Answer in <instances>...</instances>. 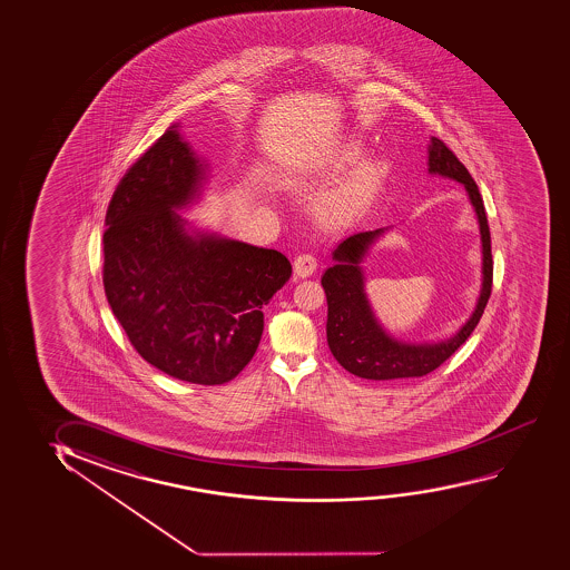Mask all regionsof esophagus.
I'll return each instance as SVG.
<instances>
[{
	"mask_svg": "<svg viewBox=\"0 0 570 570\" xmlns=\"http://www.w3.org/2000/svg\"><path fill=\"white\" fill-rule=\"evenodd\" d=\"M316 267H318V262H316V258H314L312 254H301V256H296L295 262H293V269H295L296 277H308V275L316 272Z\"/></svg>",
	"mask_w": 570,
	"mask_h": 570,
	"instance_id": "obj_1",
	"label": "esophagus"
}]
</instances>
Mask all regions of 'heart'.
<instances>
[{"mask_svg": "<svg viewBox=\"0 0 570 570\" xmlns=\"http://www.w3.org/2000/svg\"><path fill=\"white\" fill-rule=\"evenodd\" d=\"M365 153L366 144L361 137L347 136L316 155L314 173L318 178H334L356 167L316 199L314 213L324 227H347L379 198L386 178V160L379 155L363 159Z\"/></svg>", "mask_w": 570, "mask_h": 570, "instance_id": "heart-1", "label": "heart"}]
</instances>
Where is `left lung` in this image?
I'll return each mask as SVG.
<instances>
[{
	"label": "left lung",
	"mask_w": 570,
	"mask_h": 570,
	"mask_svg": "<svg viewBox=\"0 0 570 570\" xmlns=\"http://www.w3.org/2000/svg\"><path fill=\"white\" fill-rule=\"evenodd\" d=\"M429 175L450 178L462 184L478 215L481 233V254H483V282L479 291L475 311L452 337L436 343H407L395 340L387 334L372 311L365 291V272L363 259L371 250L372 244L380 236L386 235L392 227L376 228L368 233L345 238L332 252L334 266L327 267L322 275V287L327 298V345L337 363L366 380L415 379L446 361L462 345L483 316L487 301L493 285V256H491V233L487 223L485 205L479 194L478 184L473 183L468 168L463 167L454 153L442 144L439 137H431L429 144Z\"/></svg>",
	"instance_id": "left-lung-1"
}]
</instances>
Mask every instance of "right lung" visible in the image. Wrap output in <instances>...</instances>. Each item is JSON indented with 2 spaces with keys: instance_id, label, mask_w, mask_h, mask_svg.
Wrapping results in <instances>:
<instances>
[{
  "instance_id": "obj_1",
  "label": "right lung",
  "mask_w": 570,
  "mask_h": 570,
  "mask_svg": "<svg viewBox=\"0 0 570 570\" xmlns=\"http://www.w3.org/2000/svg\"><path fill=\"white\" fill-rule=\"evenodd\" d=\"M178 124L129 168L107 212L102 283L137 353L173 379L215 386L250 363L262 308L288 282L282 252L191 227L209 165Z\"/></svg>"
}]
</instances>
